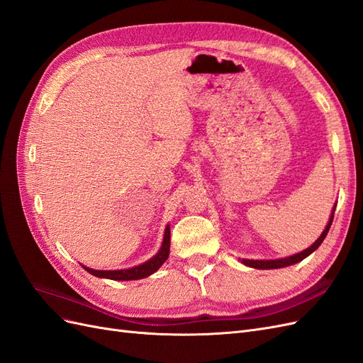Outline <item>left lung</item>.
I'll use <instances>...</instances> for the list:
<instances>
[{
	"label": "left lung",
	"instance_id": "1",
	"mask_svg": "<svg viewBox=\"0 0 363 363\" xmlns=\"http://www.w3.org/2000/svg\"><path fill=\"white\" fill-rule=\"evenodd\" d=\"M333 215H335V208H333V213H332L330 221H328V224H327L325 230L323 232V235H321L320 238H318L316 242H313L307 250L298 252V255L286 257V259H277V260H247V259H244L242 263H245V265H248V267H251V268L274 269V268H284V267L294 265V263H296V262H301L303 259H306L307 256L312 255V252L323 244V240L325 239V236H327V233H328V230H330V225H332V223H333Z\"/></svg>",
	"mask_w": 363,
	"mask_h": 363
}]
</instances>
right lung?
<instances>
[{
    "instance_id": "add662e5",
    "label": "right lung",
    "mask_w": 363,
    "mask_h": 363,
    "mask_svg": "<svg viewBox=\"0 0 363 363\" xmlns=\"http://www.w3.org/2000/svg\"><path fill=\"white\" fill-rule=\"evenodd\" d=\"M171 232H169V225H167V230H164V238H163V244L160 251L157 255L150 259L148 262L142 263L139 267L130 268V269H119V271H98V269H91L83 267L87 272L92 274L95 277H104V279H111V280H138V279H144L151 276L152 272H156L164 260L169 256V242H171Z\"/></svg>"
}]
</instances>
